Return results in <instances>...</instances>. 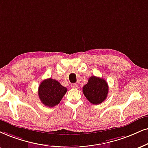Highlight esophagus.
Returning <instances> with one entry per match:
<instances>
[{"mask_svg": "<svg viewBox=\"0 0 148 148\" xmlns=\"http://www.w3.org/2000/svg\"><path fill=\"white\" fill-rule=\"evenodd\" d=\"M71 87L73 88V89H76L78 87V84L76 83H73L71 85Z\"/></svg>", "mask_w": 148, "mask_h": 148, "instance_id": "1", "label": "esophagus"}]
</instances>
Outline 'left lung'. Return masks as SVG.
Segmentation results:
<instances>
[{
  "label": "left lung",
  "instance_id": "1",
  "mask_svg": "<svg viewBox=\"0 0 148 148\" xmlns=\"http://www.w3.org/2000/svg\"><path fill=\"white\" fill-rule=\"evenodd\" d=\"M83 94L89 102L99 104L106 100L108 92V86L102 78L93 76L89 78L83 88Z\"/></svg>",
  "mask_w": 148,
  "mask_h": 148
}]
</instances>
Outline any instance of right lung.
I'll use <instances>...</instances> for the list:
<instances>
[{
	"instance_id": "right-lung-1",
	"label": "right lung",
	"mask_w": 148,
	"mask_h": 148,
	"mask_svg": "<svg viewBox=\"0 0 148 148\" xmlns=\"http://www.w3.org/2000/svg\"><path fill=\"white\" fill-rule=\"evenodd\" d=\"M66 92V87L51 78L43 80L38 89V95L41 102L48 107L57 105Z\"/></svg>"
}]
</instances>
